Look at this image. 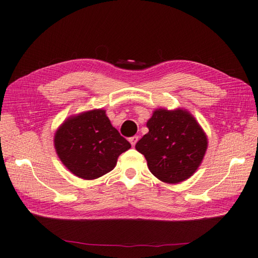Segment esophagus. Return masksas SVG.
<instances>
[{
  "label": "esophagus",
  "mask_w": 258,
  "mask_h": 258,
  "mask_svg": "<svg viewBox=\"0 0 258 258\" xmlns=\"http://www.w3.org/2000/svg\"><path fill=\"white\" fill-rule=\"evenodd\" d=\"M128 141H130V143H131V145H132V146H135V145H136V143H137V141H139V136H132V137H130Z\"/></svg>",
  "instance_id": "esophagus-1"
}]
</instances>
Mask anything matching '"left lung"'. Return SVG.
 Returning a JSON list of instances; mask_svg holds the SVG:
<instances>
[{
	"instance_id": "obj_1",
	"label": "left lung",
	"mask_w": 258,
	"mask_h": 258,
	"mask_svg": "<svg viewBox=\"0 0 258 258\" xmlns=\"http://www.w3.org/2000/svg\"><path fill=\"white\" fill-rule=\"evenodd\" d=\"M146 125L148 133L135 148L145 156L153 175L167 183L192 176L208 147L207 135L195 117L181 109H159Z\"/></svg>"
}]
</instances>
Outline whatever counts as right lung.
Here are the masks:
<instances>
[{"label": "right lung", "instance_id": "add662e5", "mask_svg": "<svg viewBox=\"0 0 258 258\" xmlns=\"http://www.w3.org/2000/svg\"><path fill=\"white\" fill-rule=\"evenodd\" d=\"M55 148L74 175L92 180L114 168L131 144L112 126L104 110H93L64 121L55 134Z\"/></svg>", "mask_w": 258, "mask_h": 258}]
</instances>
